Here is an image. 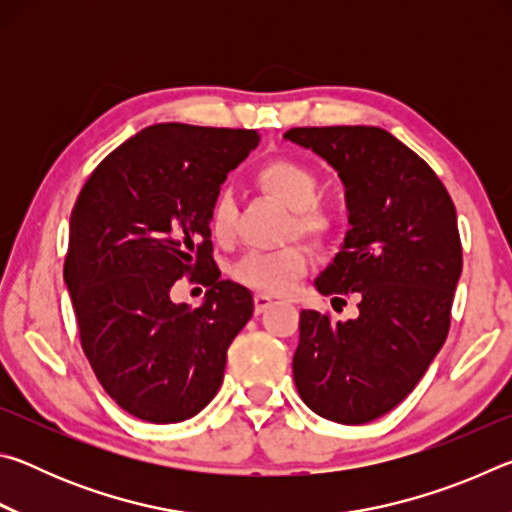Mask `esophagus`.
I'll return each mask as SVG.
<instances>
[{
  "label": "esophagus",
  "mask_w": 512,
  "mask_h": 512,
  "mask_svg": "<svg viewBox=\"0 0 512 512\" xmlns=\"http://www.w3.org/2000/svg\"><path fill=\"white\" fill-rule=\"evenodd\" d=\"M273 305H275V300L271 296H266V293H257V296H255V311H257V314H264V311L268 307H273Z\"/></svg>",
  "instance_id": "esophagus-1"
}]
</instances>
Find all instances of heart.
Returning <instances> with one entry per match:
<instances>
[{
  "mask_svg": "<svg viewBox=\"0 0 512 512\" xmlns=\"http://www.w3.org/2000/svg\"><path fill=\"white\" fill-rule=\"evenodd\" d=\"M257 185L293 212V223L300 235L316 241L329 239L334 221L316 205L320 196V180L302 162L277 158L257 171ZM237 205L230 194L216 196L210 212V230L219 241H228L235 230ZM309 255L302 246H289L277 253H248L232 268L235 280L250 289L266 293H287L298 277L307 273Z\"/></svg>",
  "mask_w": 512,
  "mask_h": 512,
  "instance_id": "heart-1",
  "label": "heart"
}]
</instances>
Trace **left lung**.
<instances>
[{
    "label": "left lung",
    "instance_id": "1",
    "mask_svg": "<svg viewBox=\"0 0 512 512\" xmlns=\"http://www.w3.org/2000/svg\"><path fill=\"white\" fill-rule=\"evenodd\" d=\"M345 187L341 250L314 287L332 302L357 293V318L302 309L293 379L311 411L366 424L395 409L443 348L463 268L456 207L433 169L377 126L291 128Z\"/></svg>",
    "mask_w": 512,
    "mask_h": 512
}]
</instances>
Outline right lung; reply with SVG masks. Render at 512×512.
I'll return each instance as SVG.
<instances>
[{"label": "right lung", "instance_id": "add662e5", "mask_svg": "<svg viewBox=\"0 0 512 512\" xmlns=\"http://www.w3.org/2000/svg\"><path fill=\"white\" fill-rule=\"evenodd\" d=\"M257 131L155 124L117 146L69 216L65 284L81 345L103 391L135 418H194L223 381L253 296L219 280L210 212ZM183 274L210 286L192 310L170 300Z\"/></svg>", "mask_w": 512, "mask_h": 512}]
</instances>
